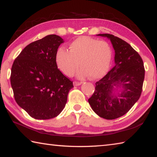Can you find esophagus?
Returning <instances> with one entry per match:
<instances>
[{
    "instance_id": "obj_1",
    "label": "esophagus",
    "mask_w": 157,
    "mask_h": 157,
    "mask_svg": "<svg viewBox=\"0 0 157 157\" xmlns=\"http://www.w3.org/2000/svg\"><path fill=\"white\" fill-rule=\"evenodd\" d=\"M81 84H82V82H77V81L73 82V84L75 85V86H79V85H80Z\"/></svg>"
}]
</instances>
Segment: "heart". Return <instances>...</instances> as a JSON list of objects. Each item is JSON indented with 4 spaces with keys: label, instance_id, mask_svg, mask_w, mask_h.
I'll use <instances>...</instances> for the list:
<instances>
[{
    "label": "heart",
    "instance_id": "1",
    "mask_svg": "<svg viewBox=\"0 0 157 157\" xmlns=\"http://www.w3.org/2000/svg\"><path fill=\"white\" fill-rule=\"evenodd\" d=\"M69 51L59 48L55 54L57 68L65 75H74L79 66L78 76H89L92 79L104 76L109 69L112 59V49L105 41L89 36H79L69 44Z\"/></svg>",
    "mask_w": 157,
    "mask_h": 157
}]
</instances>
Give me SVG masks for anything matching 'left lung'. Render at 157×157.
Instances as JSON below:
<instances>
[{
  "instance_id": "obj_1",
  "label": "left lung",
  "mask_w": 157,
  "mask_h": 157,
  "mask_svg": "<svg viewBox=\"0 0 157 157\" xmlns=\"http://www.w3.org/2000/svg\"><path fill=\"white\" fill-rule=\"evenodd\" d=\"M110 39L115 50V65L107 75L95 83L94 94L88 100L95 113L113 120L128 112L141 95L145 68L141 57L130 45L110 34H99ZM124 89L118 96L114 87Z\"/></svg>"
}]
</instances>
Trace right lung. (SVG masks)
<instances>
[{
	"instance_id": "right-lung-1",
	"label": "right lung",
	"mask_w": 157,
	"mask_h": 157,
	"mask_svg": "<svg viewBox=\"0 0 157 157\" xmlns=\"http://www.w3.org/2000/svg\"><path fill=\"white\" fill-rule=\"evenodd\" d=\"M63 42L50 34L28 44L14 61L10 75L17 104L31 117L47 120L57 116L67 102L73 81L58 69L55 54Z\"/></svg>"
}]
</instances>
